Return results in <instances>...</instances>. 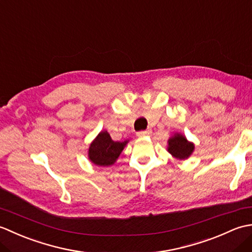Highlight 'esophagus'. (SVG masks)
I'll return each mask as SVG.
<instances>
[{"label": "esophagus", "instance_id": "34e87169", "mask_svg": "<svg viewBox=\"0 0 252 252\" xmlns=\"http://www.w3.org/2000/svg\"><path fill=\"white\" fill-rule=\"evenodd\" d=\"M152 134V130H146V131H141V132H137V136L138 137H145Z\"/></svg>", "mask_w": 252, "mask_h": 252}]
</instances>
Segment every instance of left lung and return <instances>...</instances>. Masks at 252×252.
<instances>
[{"instance_id": "left-lung-1", "label": "left lung", "mask_w": 252, "mask_h": 252, "mask_svg": "<svg viewBox=\"0 0 252 252\" xmlns=\"http://www.w3.org/2000/svg\"><path fill=\"white\" fill-rule=\"evenodd\" d=\"M168 152L172 155V157L185 160L191 156L194 153L195 144L187 140L186 136L181 133H174L168 140Z\"/></svg>"}]
</instances>
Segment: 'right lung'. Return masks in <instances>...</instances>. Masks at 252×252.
Returning <instances> with one entry per match:
<instances>
[{
    "mask_svg": "<svg viewBox=\"0 0 252 252\" xmlns=\"http://www.w3.org/2000/svg\"><path fill=\"white\" fill-rule=\"evenodd\" d=\"M130 140L123 142L112 141L106 130L100 131L90 144L88 157L90 161L98 167H109L114 164Z\"/></svg>",
    "mask_w": 252,
    "mask_h": 252,
    "instance_id": "right-lung-1",
    "label": "right lung"
}]
</instances>
